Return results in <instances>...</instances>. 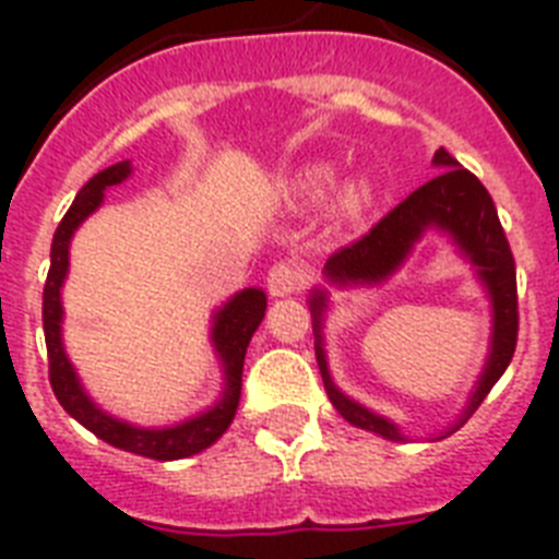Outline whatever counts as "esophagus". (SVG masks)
Listing matches in <instances>:
<instances>
[{
	"label": "esophagus",
	"instance_id": "obj_1",
	"mask_svg": "<svg viewBox=\"0 0 559 559\" xmlns=\"http://www.w3.org/2000/svg\"><path fill=\"white\" fill-rule=\"evenodd\" d=\"M307 284V270L293 259H284L278 264L270 266L266 273V293L273 298H284V295H295Z\"/></svg>",
	"mask_w": 559,
	"mask_h": 559
}]
</instances>
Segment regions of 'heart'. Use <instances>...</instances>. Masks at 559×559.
<instances>
[{
	"label": "heart",
	"mask_w": 559,
	"mask_h": 559,
	"mask_svg": "<svg viewBox=\"0 0 559 559\" xmlns=\"http://www.w3.org/2000/svg\"><path fill=\"white\" fill-rule=\"evenodd\" d=\"M298 186L304 193H323L329 186H332V168H307V171L298 177ZM371 186H368V179H348L346 186L337 191V199H334V211L343 219H354V216H360L368 205H371Z\"/></svg>",
	"instance_id": "obj_1"
}]
</instances>
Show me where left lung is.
<instances>
[{"instance_id": "1", "label": "left lung", "mask_w": 559, "mask_h": 559, "mask_svg": "<svg viewBox=\"0 0 559 559\" xmlns=\"http://www.w3.org/2000/svg\"><path fill=\"white\" fill-rule=\"evenodd\" d=\"M433 163L439 165L441 171L430 182H425L411 197L402 199L394 211H388L371 230L362 233L360 239H354L352 245L340 247L337 252L329 255L326 275L334 284H371V281H382L405 261L414 241H419V236L427 227L448 230L455 239V245L464 250V255L478 266V275L487 284L489 298H492V354H489L487 368H484L467 411L455 421V427H450V433H455L475 414V407L487 400L495 382L501 380V373L512 362L514 346H518V278H514V259L512 250H509L507 233H503L492 197L481 186V179L475 177L473 171H467L444 148L436 152ZM323 309H326V295L318 289L312 295L314 334H318L314 354H318V366L320 373H323V385H326L332 405L354 427L380 433L385 439H402V433L391 421L371 414V411L352 402L334 388L326 368V354H323V346H320V318H323Z\"/></svg>"}]
</instances>
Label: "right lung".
Instances as JSON below:
<instances>
[{
	"label": "right lung",
	"mask_w": 559,
	"mask_h": 559,
	"mask_svg": "<svg viewBox=\"0 0 559 559\" xmlns=\"http://www.w3.org/2000/svg\"><path fill=\"white\" fill-rule=\"evenodd\" d=\"M132 174L129 159L115 163L95 177L78 191L75 202L70 211L64 213L61 225L56 227L52 236V250H50V273H47L45 284V340H47V360H50V385L56 400L61 402L67 414L78 419L86 430L104 439L106 444L129 453L145 455L154 461H174V459H188V455L199 453V450L211 448L213 441L219 439L230 427L236 407H239L241 396V368H245V354L250 346L252 332L259 329L261 318H264L266 298L261 289H245L216 314L213 320V343L219 352L222 362H225V396L211 407L207 414L188 419L182 425L163 427V430H143V427H132L126 421L111 419L104 411L92 405L90 396L84 394V388L78 385V377L72 371L70 360H67L64 346H61V284L67 278V266H70V239L75 227L90 216L95 207L104 202V191L109 186H118L126 177Z\"/></svg>",
	"instance_id": "obj_1"
}]
</instances>
